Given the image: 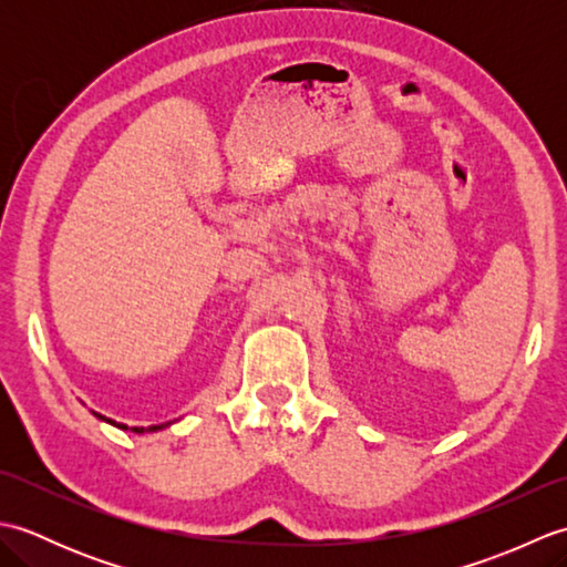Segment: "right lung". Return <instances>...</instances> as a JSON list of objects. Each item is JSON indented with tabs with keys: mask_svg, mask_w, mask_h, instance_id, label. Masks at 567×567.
Here are the masks:
<instances>
[{
	"mask_svg": "<svg viewBox=\"0 0 567 567\" xmlns=\"http://www.w3.org/2000/svg\"><path fill=\"white\" fill-rule=\"evenodd\" d=\"M100 419H104V421H110V424H114V426H118V429H128L126 424H116V421H112V419H106V416H102V414H97ZM167 424H158V426H148V429H143V426H134L131 431H136V433H146V431H161V429H165Z\"/></svg>",
	"mask_w": 567,
	"mask_h": 567,
	"instance_id": "add662e5",
	"label": "right lung"
}]
</instances>
